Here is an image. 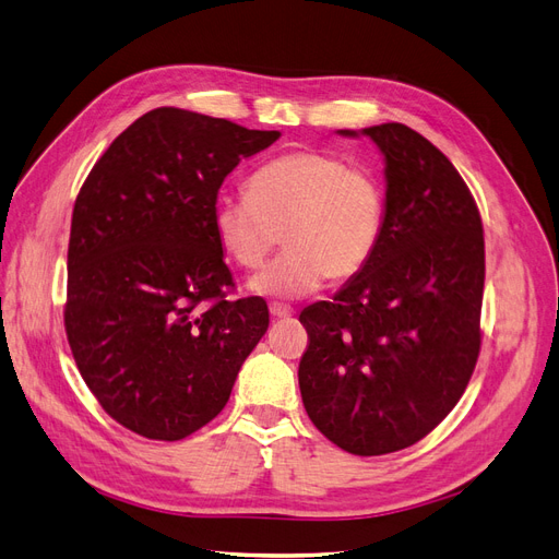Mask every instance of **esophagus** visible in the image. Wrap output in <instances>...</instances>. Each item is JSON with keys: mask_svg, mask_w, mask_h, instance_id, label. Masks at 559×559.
Here are the masks:
<instances>
[{"mask_svg": "<svg viewBox=\"0 0 559 559\" xmlns=\"http://www.w3.org/2000/svg\"><path fill=\"white\" fill-rule=\"evenodd\" d=\"M269 311H272V316L274 318H293L295 316V311H293V308L290 306H285V304H272V306H269Z\"/></svg>", "mask_w": 559, "mask_h": 559, "instance_id": "obj_1", "label": "esophagus"}]
</instances>
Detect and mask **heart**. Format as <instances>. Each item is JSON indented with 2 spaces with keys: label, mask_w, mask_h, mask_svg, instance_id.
I'll list each match as a JSON object with an SVG mask.
<instances>
[{
  "label": "heart",
  "mask_w": 559,
  "mask_h": 559,
  "mask_svg": "<svg viewBox=\"0 0 559 559\" xmlns=\"http://www.w3.org/2000/svg\"><path fill=\"white\" fill-rule=\"evenodd\" d=\"M386 223L382 179L361 165L322 150L276 156L248 179V193H218L212 225L223 253L253 278L262 297L295 299L326 281H349L378 253Z\"/></svg>",
  "instance_id": "obj_1"
}]
</instances>
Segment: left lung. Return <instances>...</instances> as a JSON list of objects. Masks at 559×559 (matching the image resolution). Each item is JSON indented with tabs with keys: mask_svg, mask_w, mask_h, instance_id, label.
Wrapping results in <instances>:
<instances>
[{
	"mask_svg": "<svg viewBox=\"0 0 559 559\" xmlns=\"http://www.w3.org/2000/svg\"><path fill=\"white\" fill-rule=\"evenodd\" d=\"M364 135L386 160L382 241L332 301L301 311L299 389L326 440L382 456L461 401L481 349L486 258L479 206L436 144L396 121Z\"/></svg>",
	"mask_w": 559,
	"mask_h": 559,
	"instance_id": "obj_1",
	"label": "left lung"
}]
</instances>
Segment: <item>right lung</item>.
Masks as SVG:
<instances>
[{
	"label": "right lung",
	"mask_w": 559,
	"mask_h": 559,
	"mask_svg": "<svg viewBox=\"0 0 559 559\" xmlns=\"http://www.w3.org/2000/svg\"><path fill=\"white\" fill-rule=\"evenodd\" d=\"M278 138L156 108L112 140L75 198L67 338L100 407L142 438L210 424L266 332L264 299L227 297L212 206L237 163Z\"/></svg>",
	"instance_id": "1"
}]
</instances>
